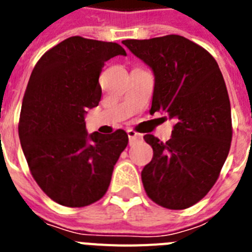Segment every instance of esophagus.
Masks as SVG:
<instances>
[{
	"instance_id": "esophagus-1",
	"label": "esophagus",
	"mask_w": 252,
	"mask_h": 252,
	"mask_svg": "<svg viewBox=\"0 0 252 252\" xmlns=\"http://www.w3.org/2000/svg\"><path fill=\"white\" fill-rule=\"evenodd\" d=\"M127 135H128V139H130V142H133V141H136V140L142 139L141 133H137L136 131H133V130H127Z\"/></svg>"
}]
</instances>
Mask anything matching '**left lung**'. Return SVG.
<instances>
[{
  "label": "left lung",
  "mask_w": 252,
  "mask_h": 252,
  "mask_svg": "<svg viewBox=\"0 0 252 252\" xmlns=\"http://www.w3.org/2000/svg\"><path fill=\"white\" fill-rule=\"evenodd\" d=\"M155 75L150 113L174 121L171 139H144L154 155L141 171L151 201L169 209L199 202L217 182L232 140L223 75L206 49L180 35L124 40Z\"/></svg>",
  "instance_id": "left-lung-1"
}]
</instances>
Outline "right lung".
Here are the masks:
<instances>
[{
  "label": "right lung",
  "mask_w": 252,
  "mask_h": 252,
  "mask_svg": "<svg viewBox=\"0 0 252 252\" xmlns=\"http://www.w3.org/2000/svg\"><path fill=\"white\" fill-rule=\"evenodd\" d=\"M116 55H126L117 43L68 37L40 58L29 79L20 142L37 186L62 206L99 201L127 146L124 130L88 135L84 122L86 111L101 101L102 68Z\"/></svg>",
  "instance_id": "add662e5"
}]
</instances>
